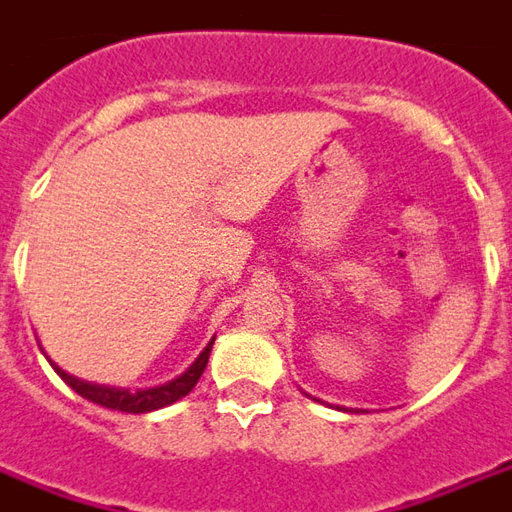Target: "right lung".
<instances>
[{"label": "right lung", "mask_w": 512, "mask_h": 512, "mask_svg": "<svg viewBox=\"0 0 512 512\" xmlns=\"http://www.w3.org/2000/svg\"><path fill=\"white\" fill-rule=\"evenodd\" d=\"M213 341L216 338H210L207 346L199 352L191 366L182 371L180 377H174V380L163 382V385H155V388H138V391H130V388H113V385H99V382H85L80 377H71L66 374L63 368L55 366L52 360V368H55L57 374L63 377V382L69 385L71 391H77L82 399H88V402H94V405L110 407V410H121V413H152V410H160V407L174 405L177 399L182 396H188V393L194 391V385L202 377V371L207 366V357H210V349H213Z\"/></svg>", "instance_id": "add662e5"}]
</instances>
